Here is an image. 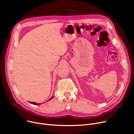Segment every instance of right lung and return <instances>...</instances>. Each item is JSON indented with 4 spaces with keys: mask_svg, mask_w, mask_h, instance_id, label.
I'll list each match as a JSON object with an SVG mask.
<instances>
[{
    "mask_svg": "<svg viewBox=\"0 0 134 134\" xmlns=\"http://www.w3.org/2000/svg\"><path fill=\"white\" fill-rule=\"evenodd\" d=\"M53 97V96H52L48 101H49V100H50L51 99H52V98ZM30 103H31V104H34V105H40V104H41L42 103H35V102H29Z\"/></svg>",
    "mask_w": 134,
    "mask_h": 134,
    "instance_id": "obj_1",
    "label": "right lung"
}]
</instances>
